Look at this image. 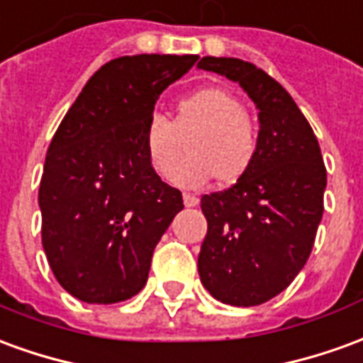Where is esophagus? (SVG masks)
Here are the masks:
<instances>
[{
  "instance_id": "esophagus-1",
  "label": "esophagus",
  "mask_w": 363,
  "mask_h": 363,
  "mask_svg": "<svg viewBox=\"0 0 363 363\" xmlns=\"http://www.w3.org/2000/svg\"><path fill=\"white\" fill-rule=\"evenodd\" d=\"M182 200H184V206H196L199 204V196H194V194H190V192H184L182 194Z\"/></svg>"
}]
</instances>
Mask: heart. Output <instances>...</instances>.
I'll return each instance as SVG.
<instances>
[{"instance_id": "b5f03b06", "label": "heart", "mask_w": 363, "mask_h": 363, "mask_svg": "<svg viewBox=\"0 0 363 363\" xmlns=\"http://www.w3.org/2000/svg\"><path fill=\"white\" fill-rule=\"evenodd\" d=\"M186 151L173 181L182 186H202L220 177L235 182L252 169L257 157V133L234 94L218 86L200 88L177 104L174 121L153 113L143 128V149L153 171L173 173L181 155L179 135H186Z\"/></svg>"}]
</instances>
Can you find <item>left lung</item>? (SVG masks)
Wrapping results in <instances>:
<instances>
[{"instance_id": "8db88e82", "label": "left lung", "mask_w": 363, "mask_h": 363, "mask_svg": "<svg viewBox=\"0 0 363 363\" xmlns=\"http://www.w3.org/2000/svg\"><path fill=\"white\" fill-rule=\"evenodd\" d=\"M196 68L238 82L259 110L257 157L222 192L204 194L202 285L220 303H267L305 267L324 212V169L313 128L291 94L252 62L204 57Z\"/></svg>"}]
</instances>
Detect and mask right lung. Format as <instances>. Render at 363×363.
<instances>
[{
  "mask_svg": "<svg viewBox=\"0 0 363 363\" xmlns=\"http://www.w3.org/2000/svg\"><path fill=\"white\" fill-rule=\"evenodd\" d=\"M196 55H135L106 62L86 82L50 141L39 186L43 247L57 281L90 305L145 287L181 190L153 171L143 128L159 96Z\"/></svg>",
  "mask_w": 363,
  "mask_h": 363,
  "instance_id": "right-lung-1",
  "label": "right lung"
}]
</instances>
